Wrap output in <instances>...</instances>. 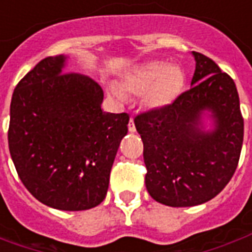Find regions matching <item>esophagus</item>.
<instances>
[{
  "label": "esophagus",
  "instance_id": "esophagus-1",
  "mask_svg": "<svg viewBox=\"0 0 252 252\" xmlns=\"http://www.w3.org/2000/svg\"><path fill=\"white\" fill-rule=\"evenodd\" d=\"M128 131L136 132V126H135V123H133V119H131V120H129V123H128Z\"/></svg>",
  "mask_w": 252,
  "mask_h": 252
}]
</instances>
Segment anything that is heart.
<instances>
[{
	"instance_id": "1",
	"label": "heart",
	"mask_w": 252,
	"mask_h": 252,
	"mask_svg": "<svg viewBox=\"0 0 252 252\" xmlns=\"http://www.w3.org/2000/svg\"><path fill=\"white\" fill-rule=\"evenodd\" d=\"M185 86V75L180 67L169 66L164 62H148L133 67L123 78V89L129 94H143L144 105L150 109H160L173 104ZM108 92L117 99L124 98V93L116 85H110Z\"/></svg>"
}]
</instances>
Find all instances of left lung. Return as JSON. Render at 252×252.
<instances>
[{"label":"left lung","mask_w":252,"mask_h":252,"mask_svg":"<svg viewBox=\"0 0 252 252\" xmlns=\"http://www.w3.org/2000/svg\"><path fill=\"white\" fill-rule=\"evenodd\" d=\"M191 88L173 104L135 117L147 167L146 188L163 205L194 206L212 200L232 178L243 144L244 121L233 79L211 58L193 51ZM211 111L214 128L203 129Z\"/></svg>","instance_id":"obj_1"}]
</instances>
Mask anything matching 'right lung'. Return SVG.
Here are the masks:
<instances>
[{
    "mask_svg": "<svg viewBox=\"0 0 252 252\" xmlns=\"http://www.w3.org/2000/svg\"><path fill=\"white\" fill-rule=\"evenodd\" d=\"M64 64V55L48 57L17 83L9 151L36 200L61 211H86L104 201L129 116L102 112L101 86L63 72Z\"/></svg>",
    "mask_w": 252,
    "mask_h": 252,
    "instance_id": "obj_1",
    "label": "right lung"
}]
</instances>
